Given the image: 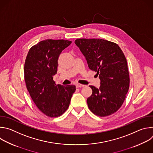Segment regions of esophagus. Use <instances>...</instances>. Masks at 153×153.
I'll return each mask as SVG.
<instances>
[{"mask_svg": "<svg viewBox=\"0 0 153 153\" xmlns=\"http://www.w3.org/2000/svg\"><path fill=\"white\" fill-rule=\"evenodd\" d=\"M85 86V85L80 84V83H76V86L77 87V88H81V87H83V86Z\"/></svg>", "mask_w": 153, "mask_h": 153, "instance_id": "obj_1", "label": "esophagus"}]
</instances>
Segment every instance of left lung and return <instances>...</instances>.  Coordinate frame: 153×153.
Returning <instances> with one entry per match:
<instances>
[{
	"label": "left lung",
	"instance_id": "left-lung-1",
	"mask_svg": "<svg viewBox=\"0 0 153 153\" xmlns=\"http://www.w3.org/2000/svg\"><path fill=\"white\" fill-rule=\"evenodd\" d=\"M77 47L85 56L89 68L97 72L99 88L93 90L87 103L91 111L100 117L116 112L123 104L129 86L126 59L116 43L102 39H79Z\"/></svg>",
	"mask_w": 153,
	"mask_h": 153
}]
</instances>
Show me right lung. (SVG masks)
<instances>
[{
    "instance_id": "right-lung-1",
    "label": "right lung",
    "mask_w": 153,
    "mask_h": 153,
    "mask_svg": "<svg viewBox=\"0 0 153 153\" xmlns=\"http://www.w3.org/2000/svg\"><path fill=\"white\" fill-rule=\"evenodd\" d=\"M71 41L42 40L29 50L24 65L27 90L33 102L46 116L56 117L68 109L76 86L57 85L53 80L57 73L58 58Z\"/></svg>"
}]
</instances>
